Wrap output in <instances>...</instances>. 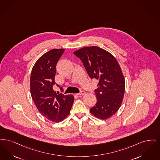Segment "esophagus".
Wrapping results in <instances>:
<instances>
[{
    "label": "esophagus",
    "mask_w": 160,
    "mask_h": 160,
    "mask_svg": "<svg viewBox=\"0 0 160 160\" xmlns=\"http://www.w3.org/2000/svg\"><path fill=\"white\" fill-rule=\"evenodd\" d=\"M84 94H85V92L84 91H82L81 92L77 94V95H78V96H83Z\"/></svg>",
    "instance_id": "34e87169"
}]
</instances>
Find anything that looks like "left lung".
<instances>
[{"label":"left lung","instance_id":"obj_1","mask_svg":"<svg viewBox=\"0 0 160 160\" xmlns=\"http://www.w3.org/2000/svg\"><path fill=\"white\" fill-rule=\"evenodd\" d=\"M73 54L81 60L91 79L98 80L95 90L97 103L91 113L101 119L111 117L121 107L125 92V79L118 61L96 46L83 47Z\"/></svg>","mask_w":160,"mask_h":160}]
</instances>
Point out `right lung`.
<instances>
[{"mask_svg":"<svg viewBox=\"0 0 160 160\" xmlns=\"http://www.w3.org/2000/svg\"><path fill=\"white\" fill-rule=\"evenodd\" d=\"M64 49H52L35 62L30 79V94L39 112L51 121L59 122L69 115L74 102L73 95H64L54 90L56 65Z\"/></svg>","mask_w":160,"mask_h":160,"instance_id":"obj_1","label":"right lung"}]
</instances>
